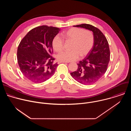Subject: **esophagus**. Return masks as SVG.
<instances>
[{"instance_id":"34e87169","label":"esophagus","mask_w":131,"mask_h":131,"mask_svg":"<svg viewBox=\"0 0 131 131\" xmlns=\"http://www.w3.org/2000/svg\"><path fill=\"white\" fill-rule=\"evenodd\" d=\"M68 63V62H64V61H59L58 62V64H60V63Z\"/></svg>"}]
</instances>
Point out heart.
Wrapping results in <instances>:
<instances>
[{
    "label": "heart",
    "mask_w": 131,
    "mask_h": 131,
    "mask_svg": "<svg viewBox=\"0 0 131 131\" xmlns=\"http://www.w3.org/2000/svg\"><path fill=\"white\" fill-rule=\"evenodd\" d=\"M66 41H72L69 52H63L59 54L58 59L60 61L72 62L78 60L80 57L86 56L94 45V36L88 30L72 27L63 33ZM52 47L55 51L60 52L64 49V41L60 37L56 36L52 41Z\"/></svg>",
    "instance_id": "heart-1"
}]
</instances>
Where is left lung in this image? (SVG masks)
I'll list each match as a JSON object with an SVG mask.
<instances>
[{
  "label": "left lung",
  "instance_id": "8db88e82",
  "mask_svg": "<svg viewBox=\"0 0 131 131\" xmlns=\"http://www.w3.org/2000/svg\"><path fill=\"white\" fill-rule=\"evenodd\" d=\"M73 26L92 31L94 36V45L86 58L77 64V70L70 72V74L81 84H93L104 75L107 69L110 60L108 42L102 32L90 24H82Z\"/></svg>",
  "mask_w": 131,
  "mask_h": 131
}]
</instances>
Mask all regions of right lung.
<instances>
[{
  "mask_svg": "<svg viewBox=\"0 0 131 131\" xmlns=\"http://www.w3.org/2000/svg\"><path fill=\"white\" fill-rule=\"evenodd\" d=\"M60 31L58 27L43 25L30 30L21 41L17 52L18 66L23 75L34 83L43 82L55 72L52 41Z\"/></svg>",
  "mask_w": 131,
  "mask_h": 131,
  "instance_id": "obj_1",
  "label": "right lung"
}]
</instances>
